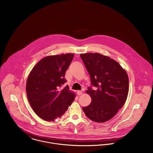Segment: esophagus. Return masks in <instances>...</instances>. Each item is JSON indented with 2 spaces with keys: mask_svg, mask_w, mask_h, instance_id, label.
<instances>
[{
  "mask_svg": "<svg viewBox=\"0 0 153 153\" xmlns=\"http://www.w3.org/2000/svg\"><path fill=\"white\" fill-rule=\"evenodd\" d=\"M77 94H78V95H82V92L81 91H77Z\"/></svg>",
  "mask_w": 153,
  "mask_h": 153,
  "instance_id": "obj_1",
  "label": "esophagus"
}]
</instances>
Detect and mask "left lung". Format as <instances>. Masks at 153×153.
Returning <instances> with one entry per match:
<instances>
[{
	"label": "left lung",
	"instance_id": "1",
	"mask_svg": "<svg viewBox=\"0 0 153 153\" xmlns=\"http://www.w3.org/2000/svg\"><path fill=\"white\" fill-rule=\"evenodd\" d=\"M91 79L87 93L91 104L82 109L88 118L104 123L111 119L124 105L128 93L129 81L119 63L98 53L80 55ZM94 86V90L91 87Z\"/></svg>",
	"mask_w": 153,
	"mask_h": 153
}]
</instances>
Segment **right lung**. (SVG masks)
<instances>
[{"instance_id": "obj_1", "label": "right lung", "mask_w": 153, "mask_h": 153, "mask_svg": "<svg viewBox=\"0 0 153 153\" xmlns=\"http://www.w3.org/2000/svg\"><path fill=\"white\" fill-rule=\"evenodd\" d=\"M74 55L48 56L39 61L30 72L26 94L34 112L42 119L53 121L60 118L75 99V93L63 85L66 71Z\"/></svg>"}]
</instances>
